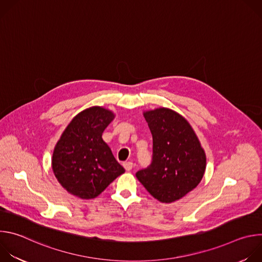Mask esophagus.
<instances>
[{
  "instance_id": "1",
  "label": "esophagus",
  "mask_w": 262,
  "mask_h": 262,
  "mask_svg": "<svg viewBox=\"0 0 262 262\" xmlns=\"http://www.w3.org/2000/svg\"><path fill=\"white\" fill-rule=\"evenodd\" d=\"M123 167L126 171H130L134 167V164L132 162H125V163H123Z\"/></svg>"
}]
</instances>
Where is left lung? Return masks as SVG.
<instances>
[{
  "label": "left lung",
  "mask_w": 262,
  "mask_h": 262,
  "mask_svg": "<svg viewBox=\"0 0 262 262\" xmlns=\"http://www.w3.org/2000/svg\"><path fill=\"white\" fill-rule=\"evenodd\" d=\"M143 115L152 135V162L136 176L160 202H174L201 181L205 152L190 123L175 111L159 107Z\"/></svg>",
  "instance_id": "8db88e82"
}]
</instances>
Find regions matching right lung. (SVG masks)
Masks as SVG:
<instances>
[{
  "instance_id": "obj_1",
  "label": "right lung",
  "mask_w": 262,
  "mask_h": 262,
  "mask_svg": "<svg viewBox=\"0 0 262 262\" xmlns=\"http://www.w3.org/2000/svg\"><path fill=\"white\" fill-rule=\"evenodd\" d=\"M115 115L91 106L74 117L57 142L53 172L63 188L82 199H93L125 172L101 136Z\"/></svg>"
}]
</instances>
